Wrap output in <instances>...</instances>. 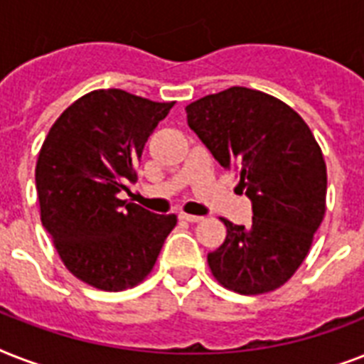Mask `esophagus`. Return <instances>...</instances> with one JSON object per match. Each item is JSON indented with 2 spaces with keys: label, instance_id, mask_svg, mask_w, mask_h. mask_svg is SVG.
I'll list each match as a JSON object with an SVG mask.
<instances>
[{
  "label": "esophagus",
  "instance_id": "obj_1",
  "mask_svg": "<svg viewBox=\"0 0 364 364\" xmlns=\"http://www.w3.org/2000/svg\"><path fill=\"white\" fill-rule=\"evenodd\" d=\"M179 219H181V221H187V223H200V221H202V217L188 215V213H179Z\"/></svg>",
  "mask_w": 364,
  "mask_h": 364
}]
</instances>
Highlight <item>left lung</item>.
<instances>
[{"mask_svg": "<svg viewBox=\"0 0 364 364\" xmlns=\"http://www.w3.org/2000/svg\"><path fill=\"white\" fill-rule=\"evenodd\" d=\"M191 130L251 200L249 227L223 219L227 238L208 255L215 279L240 294L274 291L310 251L325 215L327 166L302 117L282 100L245 87L187 105Z\"/></svg>", "mask_w": 364, "mask_h": 364, "instance_id": "1", "label": "left lung"}]
</instances>
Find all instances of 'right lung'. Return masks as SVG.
<instances>
[{
    "label": "right lung",
    "mask_w": 364,
    "mask_h": 364,
    "mask_svg": "<svg viewBox=\"0 0 364 364\" xmlns=\"http://www.w3.org/2000/svg\"><path fill=\"white\" fill-rule=\"evenodd\" d=\"M170 104L119 88L94 90L58 117L36 166L41 223L65 268L102 291L134 287L153 270L176 215L119 198L136 183L147 137Z\"/></svg>",
    "instance_id": "right-lung-1"
}]
</instances>
